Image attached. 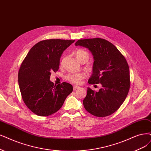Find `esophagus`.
<instances>
[{"mask_svg":"<svg viewBox=\"0 0 151 151\" xmlns=\"http://www.w3.org/2000/svg\"><path fill=\"white\" fill-rule=\"evenodd\" d=\"M79 88H80V86H78L74 85V86H73V90H77V89H78Z\"/></svg>","mask_w":151,"mask_h":151,"instance_id":"34e87169","label":"esophagus"}]
</instances>
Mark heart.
Segmentation results:
<instances>
[{
    "label": "heart",
    "instance_id": "obj_1",
    "mask_svg": "<svg viewBox=\"0 0 151 151\" xmlns=\"http://www.w3.org/2000/svg\"><path fill=\"white\" fill-rule=\"evenodd\" d=\"M75 53L77 59L78 60V61L81 63L84 62L85 63L87 62L89 60V58H90V55H89L88 52L83 49L76 50ZM63 61H64V58L62 60V61H61V65H63ZM87 68L89 70H91L92 67L91 66H88L87 67ZM85 76H86V74L85 73L81 72V73H71L68 75V76H67V79L71 83L78 84V83H80L81 82L82 80L84 78Z\"/></svg>",
    "mask_w": 151,
    "mask_h": 151
}]
</instances>
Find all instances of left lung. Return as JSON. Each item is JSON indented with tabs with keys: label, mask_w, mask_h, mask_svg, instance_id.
Instances as JSON below:
<instances>
[{
	"label": "left lung",
	"mask_w": 151,
	"mask_h": 151,
	"mask_svg": "<svg viewBox=\"0 0 151 151\" xmlns=\"http://www.w3.org/2000/svg\"><path fill=\"white\" fill-rule=\"evenodd\" d=\"M75 45L88 48L93 56L89 84L102 85L98 92L88 88L83 101L85 109L97 117L112 114L123 103L129 90V68L126 58L113 44L103 38L79 40Z\"/></svg>",
	"instance_id": "8db88e82"
}]
</instances>
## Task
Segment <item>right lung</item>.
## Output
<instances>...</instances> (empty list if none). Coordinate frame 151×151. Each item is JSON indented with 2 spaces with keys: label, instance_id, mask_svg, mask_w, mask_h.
<instances>
[{
  "label": "right lung",
  "instance_id": "1",
  "mask_svg": "<svg viewBox=\"0 0 151 151\" xmlns=\"http://www.w3.org/2000/svg\"><path fill=\"white\" fill-rule=\"evenodd\" d=\"M74 42L60 39L39 42L22 62L18 75L20 93L27 106L35 114L47 116L56 113L73 91L70 83L56 86L50 78L52 71H58L63 52Z\"/></svg>",
  "mask_w": 151,
  "mask_h": 151
}]
</instances>
